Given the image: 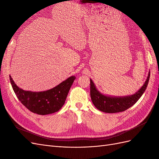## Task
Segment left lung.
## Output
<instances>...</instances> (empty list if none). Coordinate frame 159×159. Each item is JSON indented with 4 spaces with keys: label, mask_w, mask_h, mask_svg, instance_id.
Segmentation results:
<instances>
[{
    "label": "left lung",
    "mask_w": 159,
    "mask_h": 159,
    "mask_svg": "<svg viewBox=\"0 0 159 159\" xmlns=\"http://www.w3.org/2000/svg\"><path fill=\"white\" fill-rule=\"evenodd\" d=\"M149 79L150 72L148 73L147 79L145 81L143 86L139 89V91L132 95L121 97H109L101 94L96 89L93 80L90 79V94L92 102L97 109L103 112L113 113L124 111L132 107L140 98L147 87Z\"/></svg>",
    "instance_id": "obj_1"
}]
</instances>
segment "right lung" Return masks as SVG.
<instances>
[{
	"mask_svg": "<svg viewBox=\"0 0 159 159\" xmlns=\"http://www.w3.org/2000/svg\"><path fill=\"white\" fill-rule=\"evenodd\" d=\"M9 78L15 95L24 106L37 114L47 115L62 108L76 77L72 76L53 89L41 92L24 91L15 83L11 76Z\"/></svg>",
	"mask_w": 159,
	"mask_h": 159,
	"instance_id": "obj_1",
	"label": "right lung"
}]
</instances>
